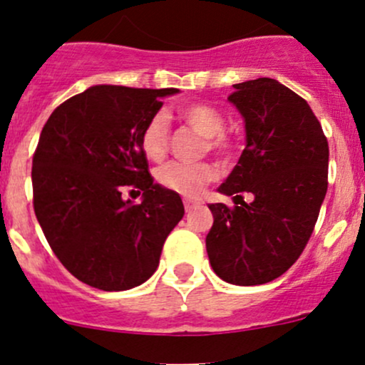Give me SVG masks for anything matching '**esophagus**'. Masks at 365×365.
Instances as JSON below:
<instances>
[{
  "instance_id": "esophagus-1",
  "label": "esophagus",
  "mask_w": 365,
  "mask_h": 365,
  "mask_svg": "<svg viewBox=\"0 0 365 365\" xmlns=\"http://www.w3.org/2000/svg\"><path fill=\"white\" fill-rule=\"evenodd\" d=\"M197 205H199L197 199H185V201H183V206H185V212H190V210H194Z\"/></svg>"
}]
</instances>
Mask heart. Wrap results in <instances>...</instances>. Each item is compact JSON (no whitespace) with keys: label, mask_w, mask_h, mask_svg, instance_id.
Returning <instances> with one entry per match:
<instances>
[{"label":"heart","mask_w":365,"mask_h":365,"mask_svg":"<svg viewBox=\"0 0 365 365\" xmlns=\"http://www.w3.org/2000/svg\"><path fill=\"white\" fill-rule=\"evenodd\" d=\"M178 117L199 136L205 138L202 148H208L220 155H227L231 152V143L224 134L225 120L217 108L205 103H190L178 110ZM168 143H170V125L166 115H152L141 129V152L148 160H160L166 155ZM155 178L164 189L182 195H195L215 178V168L210 163H168L157 170Z\"/></svg>","instance_id":"b5f03b06"}]
</instances>
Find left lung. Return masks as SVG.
<instances>
[{
	"mask_svg": "<svg viewBox=\"0 0 365 365\" xmlns=\"http://www.w3.org/2000/svg\"><path fill=\"white\" fill-rule=\"evenodd\" d=\"M232 87L229 101L245 120L247 147L218 192L241 205H210L206 252L224 282L262 285L285 273L312 236L327 192L329 143L308 103L278 80Z\"/></svg>",
	"mask_w": 365,
	"mask_h": 365,
	"instance_id": "8db88e82",
	"label": "left lung"
}]
</instances>
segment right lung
Listing matches in <instances>:
<instances>
[{
	"instance_id": "right-lung-1",
	"label": "right lung",
	"mask_w": 365,
	"mask_h": 365,
	"mask_svg": "<svg viewBox=\"0 0 365 365\" xmlns=\"http://www.w3.org/2000/svg\"><path fill=\"white\" fill-rule=\"evenodd\" d=\"M178 89L94 86L64 101L33 157V205L48 245L80 282L120 292L155 273L182 220V197L153 182L140 147L145 122ZM144 192L121 199L125 185Z\"/></svg>"
}]
</instances>
